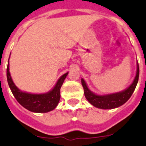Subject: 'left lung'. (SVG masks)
I'll use <instances>...</instances> for the list:
<instances>
[{"label":"left lung","instance_id":"8db88e82","mask_svg":"<svg viewBox=\"0 0 146 146\" xmlns=\"http://www.w3.org/2000/svg\"><path fill=\"white\" fill-rule=\"evenodd\" d=\"M139 64L137 63V74L134 78L133 83L131 84L129 88L123 92L114 93V94H107V95H98L92 93L87 86L86 83L84 80L81 79V83L84 89V94L86 98L89 103L94 106L102 109H111L119 107L123 105L125 102L132 95L133 92L135 89L139 79Z\"/></svg>","mask_w":146,"mask_h":146}]
</instances>
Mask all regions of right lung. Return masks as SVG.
<instances>
[{"label": "right lung", "mask_w": 146, "mask_h": 146, "mask_svg": "<svg viewBox=\"0 0 146 146\" xmlns=\"http://www.w3.org/2000/svg\"><path fill=\"white\" fill-rule=\"evenodd\" d=\"M67 74L68 72L61 76L54 88L46 94H29L21 92L15 85L9 73V63L7 68V81L14 97L25 109L37 113H46L55 109L60 99V90Z\"/></svg>", "instance_id": "obj_1"}]
</instances>
